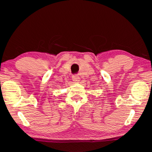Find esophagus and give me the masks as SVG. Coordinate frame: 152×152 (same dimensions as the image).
Masks as SVG:
<instances>
[{
  "label": "esophagus",
  "instance_id": "esophagus-1",
  "mask_svg": "<svg viewBox=\"0 0 152 152\" xmlns=\"http://www.w3.org/2000/svg\"><path fill=\"white\" fill-rule=\"evenodd\" d=\"M72 80H73V81H74L75 82H77L80 80V78L78 77V76L74 75V76H72Z\"/></svg>",
  "mask_w": 152,
  "mask_h": 152
}]
</instances>
